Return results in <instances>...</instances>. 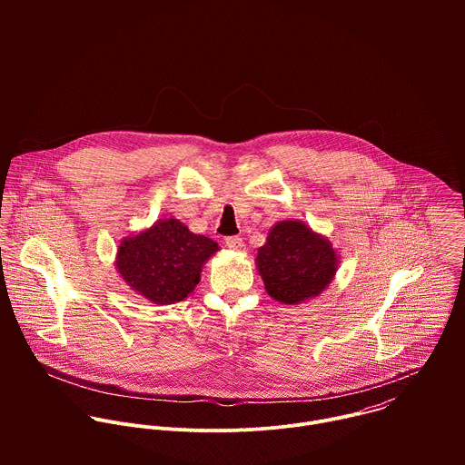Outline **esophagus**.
<instances>
[{"instance_id":"1","label":"esophagus","mask_w":465,"mask_h":465,"mask_svg":"<svg viewBox=\"0 0 465 465\" xmlns=\"http://www.w3.org/2000/svg\"><path fill=\"white\" fill-rule=\"evenodd\" d=\"M226 244H228V248L233 250V252H242V250H244V242H242V239L237 237V235L228 237V239H226Z\"/></svg>"}]
</instances>
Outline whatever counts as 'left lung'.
Returning a JSON list of instances; mask_svg holds the SVG:
<instances>
[{
    "label": "left lung",
    "instance_id": "8db88e82",
    "mask_svg": "<svg viewBox=\"0 0 465 465\" xmlns=\"http://www.w3.org/2000/svg\"><path fill=\"white\" fill-rule=\"evenodd\" d=\"M339 250L302 221H280L257 248L255 267L276 302L300 305L320 296L335 280Z\"/></svg>",
    "mask_w": 465,
    "mask_h": 465
}]
</instances>
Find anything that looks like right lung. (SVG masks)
I'll return each instance as SVG.
<instances>
[{"label": "right lung", "mask_w": 465, "mask_h": 465, "mask_svg": "<svg viewBox=\"0 0 465 465\" xmlns=\"http://www.w3.org/2000/svg\"><path fill=\"white\" fill-rule=\"evenodd\" d=\"M219 250L215 241L193 233L178 219H160L119 242L115 271L130 291L171 305L193 294L203 267Z\"/></svg>", "instance_id": "obj_1"}]
</instances>
